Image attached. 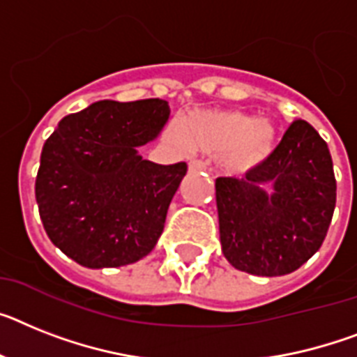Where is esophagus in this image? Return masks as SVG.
<instances>
[{
  "label": "esophagus",
  "mask_w": 357,
  "mask_h": 357,
  "mask_svg": "<svg viewBox=\"0 0 357 357\" xmlns=\"http://www.w3.org/2000/svg\"><path fill=\"white\" fill-rule=\"evenodd\" d=\"M188 170H192V172H199V170H206V163L202 160H192L188 163Z\"/></svg>",
  "instance_id": "obj_1"
}]
</instances>
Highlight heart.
Here are the masks:
<instances>
[{
  "mask_svg": "<svg viewBox=\"0 0 357 357\" xmlns=\"http://www.w3.org/2000/svg\"><path fill=\"white\" fill-rule=\"evenodd\" d=\"M169 137L179 149L223 154L227 169L247 172L272 154L278 132L268 119L238 110H208L192 114L185 121L183 136L170 128Z\"/></svg>",
  "mask_w": 357,
  "mask_h": 357,
  "instance_id": "heart-1",
  "label": "heart"
}]
</instances>
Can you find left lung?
I'll return each mask as SVG.
<instances>
[{
	"label": "left lung",
	"instance_id": "left-lung-1",
	"mask_svg": "<svg viewBox=\"0 0 357 357\" xmlns=\"http://www.w3.org/2000/svg\"><path fill=\"white\" fill-rule=\"evenodd\" d=\"M225 257L254 275H285L319 250L336 206V178L325 139L303 119L245 178L215 179Z\"/></svg>",
	"mask_w": 357,
	"mask_h": 357
}]
</instances>
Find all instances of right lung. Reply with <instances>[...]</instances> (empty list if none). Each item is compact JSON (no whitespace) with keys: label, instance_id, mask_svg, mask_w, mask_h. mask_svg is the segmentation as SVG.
I'll return each instance as SVG.
<instances>
[{"label":"right lung","instance_id":"add662e5","mask_svg":"<svg viewBox=\"0 0 357 357\" xmlns=\"http://www.w3.org/2000/svg\"><path fill=\"white\" fill-rule=\"evenodd\" d=\"M169 103L96 101L68 114L45 142L36 202L45 232L89 268L139 261L155 247L187 163L143 160L169 119Z\"/></svg>","mask_w":357,"mask_h":357}]
</instances>
